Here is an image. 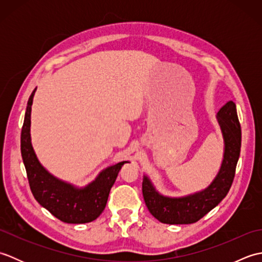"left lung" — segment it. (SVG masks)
I'll return each mask as SVG.
<instances>
[{"label":"left lung","instance_id":"left-lung-1","mask_svg":"<svg viewBox=\"0 0 262 262\" xmlns=\"http://www.w3.org/2000/svg\"><path fill=\"white\" fill-rule=\"evenodd\" d=\"M224 141L223 160L217 174L203 190L181 197L161 193L149 178L143 176L142 191L146 207L155 219L164 224H192L215 208L229 192L234 179L241 149V126L236 105L226 102L216 115Z\"/></svg>","mask_w":262,"mask_h":262}]
</instances>
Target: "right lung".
<instances>
[{
    "mask_svg": "<svg viewBox=\"0 0 262 262\" xmlns=\"http://www.w3.org/2000/svg\"><path fill=\"white\" fill-rule=\"evenodd\" d=\"M37 88L28 100L21 130V155L33 197L64 223L84 224L97 220L107 205L111 187L128 161L103 169L84 187H77L52 174L38 160L31 144V105Z\"/></svg>",
    "mask_w": 262,
    "mask_h": 262,
    "instance_id": "1",
    "label": "right lung"
}]
</instances>
